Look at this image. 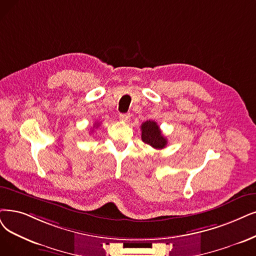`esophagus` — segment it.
<instances>
[{"label":"esophagus","instance_id":"esophagus-1","mask_svg":"<svg viewBox=\"0 0 256 256\" xmlns=\"http://www.w3.org/2000/svg\"><path fill=\"white\" fill-rule=\"evenodd\" d=\"M120 120L122 122H129V120H130V114H120Z\"/></svg>","mask_w":256,"mask_h":256}]
</instances>
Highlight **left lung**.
<instances>
[{
	"instance_id": "obj_1",
	"label": "left lung",
	"mask_w": 256,
	"mask_h": 256,
	"mask_svg": "<svg viewBox=\"0 0 256 256\" xmlns=\"http://www.w3.org/2000/svg\"><path fill=\"white\" fill-rule=\"evenodd\" d=\"M142 140L149 146L156 149H162L167 145V138L162 134V131L154 120H146L140 126Z\"/></svg>"
}]
</instances>
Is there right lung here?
<instances>
[{"label": "right lung", "mask_w": 256, "mask_h": 256, "mask_svg": "<svg viewBox=\"0 0 256 256\" xmlns=\"http://www.w3.org/2000/svg\"><path fill=\"white\" fill-rule=\"evenodd\" d=\"M96 127H98V125H96Z\"/></svg>", "instance_id": "add662e5"}]
</instances>
